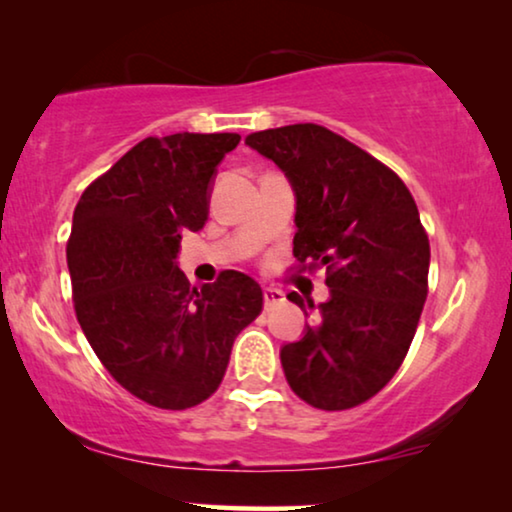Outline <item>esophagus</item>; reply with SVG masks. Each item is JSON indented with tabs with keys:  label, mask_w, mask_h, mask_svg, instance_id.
Returning a JSON list of instances; mask_svg holds the SVG:
<instances>
[{
	"label": "esophagus",
	"mask_w": 512,
	"mask_h": 512,
	"mask_svg": "<svg viewBox=\"0 0 512 512\" xmlns=\"http://www.w3.org/2000/svg\"><path fill=\"white\" fill-rule=\"evenodd\" d=\"M263 300H265V310H275V307H279L284 303V293L275 289V286H265L263 289Z\"/></svg>",
	"instance_id": "obj_1"
}]
</instances>
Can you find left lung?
<instances>
[{
    "instance_id": "1",
    "label": "left lung",
    "mask_w": 512,
    "mask_h": 512,
    "mask_svg": "<svg viewBox=\"0 0 512 512\" xmlns=\"http://www.w3.org/2000/svg\"><path fill=\"white\" fill-rule=\"evenodd\" d=\"M296 193L298 270H326L331 298L303 340L284 345L293 394L319 410H349L373 398L408 354L429 293V235L408 186L387 165L324 125L251 132Z\"/></svg>"
}]
</instances>
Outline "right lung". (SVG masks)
Instances as JSON below:
<instances>
[{
  "label": "right lung",
  "mask_w": 512,
  "mask_h": 512,
  "mask_svg": "<svg viewBox=\"0 0 512 512\" xmlns=\"http://www.w3.org/2000/svg\"><path fill=\"white\" fill-rule=\"evenodd\" d=\"M237 144L235 132L146 137L74 209L76 319L109 375L153 408L207 401L235 338L263 310L261 286L244 272L195 289L177 265L181 233L205 226L216 165Z\"/></svg>",
  "instance_id": "add662e5"
}]
</instances>
